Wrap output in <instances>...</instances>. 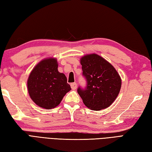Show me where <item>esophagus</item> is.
Returning <instances> with one entry per match:
<instances>
[{
	"label": "esophagus",
	"mask_w": 152,
	"mask_h": 152,
	"mask_svg": "<svg viewBox=\"0 0 152 152\" xmlns=\"http://www.w3.org/2000/svg\"><path fill=\"white\" fill-rule=\"evenodd\" d=\"M70 85H71V88L73 89V90H75V89L77 88V84L75 83H72Z\"/></svg>",
	"instance_id": "obj_1"
}]
</instances>
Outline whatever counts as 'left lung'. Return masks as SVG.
<instances>
[{
	"label": "left lung",
	"mask_w": 152,
	"mask_h": 152,
	"mask_svg": "<svg viewBox=\"0 0 152 152\" xmlns=\"http://www.w3.org/2000/svg\"><path fill=\"white\" fill-rule=\"evenodd\" d=\"M80 64L86 86L79 87L77 92L84 104L95 111L108 108L119 94L121 79L119 73L110 62L95 53L84 55Z\"/></svg>",
	"instance_id": "obj_1"
}]
</instances>
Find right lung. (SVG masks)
<instances>
[{
  "label": "right lung",
  "mask_w": 152,
  "mask_h": 152,
  "mask_svg": "<svg viewBox=\"0 0 152 152\" xmlns=\"http://www.w3.org/2000/svg\"><path fill=\"white\" fill-rule=\"evenodd\" d=\"M28 90L37 105L50 110L60 104L66 93L71 90L64 73L58 72L56 58L40 61L29 74Z\"/></svg>",
  "instance_id": "obj_1"
}]
</instances>
